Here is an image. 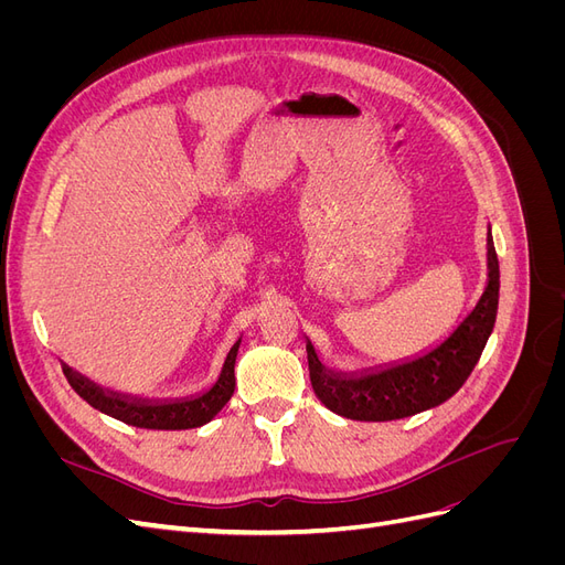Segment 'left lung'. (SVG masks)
<instances>
[{
  "label": "left lung",
  "mask_w": 565,
  "mask_h": 565,
  "mask_svg": "<svg viewBox=\"0 0 565 565\" xmlns=\"http://www.w3.org/2000/svg\"><path fill=\"white\" fill-rule=\"evenodd\" d=\"M498 301L500 262L488 231V285L483 295L457 330L429 353L380 372L344 374L324 367L311 341H306L318 401L332 413L358 422L403 419L446 403L467 382L481 358L498 318Z\"/></svg>",
  "instance_id": "1"
}]
</instances>
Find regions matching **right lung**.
I'll use <instances>...</instances> for the list:
<instances>
[{"instance_id":"1","label":"right lung","mask_w":565,"mask_h":565,"mask_svg":"<svg viewBox=\"0 0 565 565\" xmlns=\"http://www.w3.org/2000/svg\"><path fill=\"white\" fill-rule=\"evenodd\" d=\"M241 349V339L231 347L224 367H221L218 380L212 388L202 391L200 396L193 398H179V401H141L122 396V393L106 391L82 377L75 370L63 365V374L67 384L75 388L79 398L87 401L92 407L100 413L125 422L129 426H139V429H158V431H179V429H195V426L207 424L214 419L221 407H224L233 391H235V358Z\"/></svg>"}]
</instances>
